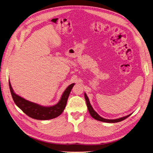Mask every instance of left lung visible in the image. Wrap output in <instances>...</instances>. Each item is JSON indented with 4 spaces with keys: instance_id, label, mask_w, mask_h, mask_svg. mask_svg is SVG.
<instances>
[{
    "instance_id": "obj_1",
    "label": "left lung",
    "mask_w": 153,
    "mask_h": 153,
    "mask_svg": "<svg viewBox=\"0 0 153 153\" xmlns=\"http://www.w3.org/2000/svg\"><path fill=\"white\" fill-rule=\"evenodd\" d=\"M84 97H85V101H86L87 108H88V110H89L90 115H91V117L92 118H94V119L97 120H99V121L103 122H106V123H117V122H120L121 121H123V120H124L125 119H126V118H128V117H130L131 115V114H130V115H128L127 116H125V117H122V118H118V119H114V120H109V119L103 118L101 117L97 113V112H96L93 109L92 107L91 106V103H90L89 99V98H88V97L87 96L85 93H84Z\"/></svg>"
}]
</instances>
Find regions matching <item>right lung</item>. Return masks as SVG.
Masks as SVG:
<instances>
[{"mask_svg":"<svg viewBox=\"0 0 153 153\" xmlns=\"http://www.w3.org/2000/svg\"><path fill=\"white\" fill-rule=\"evenodd\" d=\"M9 82V87L12 97L15 103L28 117L40 120H50L59 116L66 107L68 99L74 84L69 85L63 92L59 102L53 106L44 107L30 102L16 94Z\"/></svg>","mask_w":153,"mask_h":153,"instance_id":"right-lung-1","label":"right lung"}]
</instances>
